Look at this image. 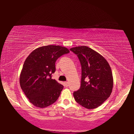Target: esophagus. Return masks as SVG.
Wrapping results in <instances>:
<instances>
[{
    "label": "esophagus",
    "mask_w": 134,
    "mask_h": 134,
    "mask_svg": "<svg viewBox=\"0 0 134 134\" xmlns=\"http://www.w3.org/2000/svg\"><path fill=\"white\" fill-rule=\"evenodd\" d=\"M64 85H65V87H68V86H69L68 82H64Z\"/></svg>",
    "instance_id": "obj_1"
}]
</instances>
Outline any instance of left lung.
Here are the masks:
<instances>
[{
	"label": "left lung",
	"mask_w": 134,
	"mask_h": 134,
	"mask_svg": "<svg viewBox=\"0 0 134 134\" xmlns=\"http://www.w3.org/2000/svg\"><path fill=\"white\" fill-rule=\"evenodd\" d=\"M82 68L80 88L73 93L75 100L88 109L98 107L110 96L113 80L110 66L105 58L87 46L72 47Z\"/></svg>",
	"instance_id": "8db88e82"
}]
</instances>
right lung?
Here are the masks:
<instances>
[{
  "mask_svg": "<svg viewBox=\"0 0 134 134\" xmlns=\"http://www.w3.org/2000/svg\"><path fill=\"white\" fill-rule=\"evenodd\" d=\"M69 51L65 47L48 45L31 52L24 63L20 75V85L29 101L37 107L44 108L54 104L63 86L52 79L55 62Z\"/></svg>",
  "mask_w": 134,
  "mask_h": 134,
  "instance_id": "add662e5",
  "label": "right lung"
}]
</instances>
